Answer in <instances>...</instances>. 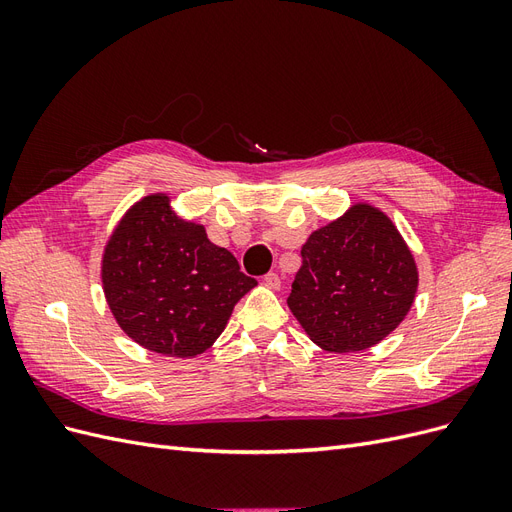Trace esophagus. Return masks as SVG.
I'll use <instances>...</instances> for the list:
<instances>
[{
  "instance_id": "34e87169",
  "label": "esophagus",
  "mask_w": 512,
  "mask_h": 512,
  "mask_svg": "<svg viewBox=\"0 0 512 512\" xmlns=\"http://www.w3.org/2000/svg\"><path fill=\"white\" fill-rule=\"evenodd\" d=\"M262 282H265V286H269L271 290H277L282 286V280H280V275H277V273H267L265 280H262Z\"/></svg>"
}]
</instances>
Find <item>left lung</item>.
I'll use <instances>...</instances> for the list:
<instances>
[{"instance_id":"left-lung-1","label":"left lung","mask_w":512,"mask_h":512,"mask_svg":"<svg viewBox=\"0 0 512 512\" xmlns=\"http://www.w3.org/2000/svg\"><path fill=\"white\" fill-rule=\"evenodd\" d=\"M288 307L314 344L359 352L395 331L414 303L418 271L395 224L371 205H352L301 247Z\"/></svg>"}]
</instances>
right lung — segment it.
<instances>
[{
  "label": "right lung",
  "instance_id": "right-lung-1",
  "mask_svg": "<svg viewBox=\"0 0 512 512\" xmlns=\"http://www.w3.org/2000/svg\"><path fill=\"white\" fill-rule=\"evenodd\" d=\"M102 284L117 324L136 344L188 359L222 335L256 280L207 239L205 226L181 220L168 196L151 194L108 239Z\"/></svg>",
  "mask_w": 512,
  "mask_h": 512
}]
</instances>
